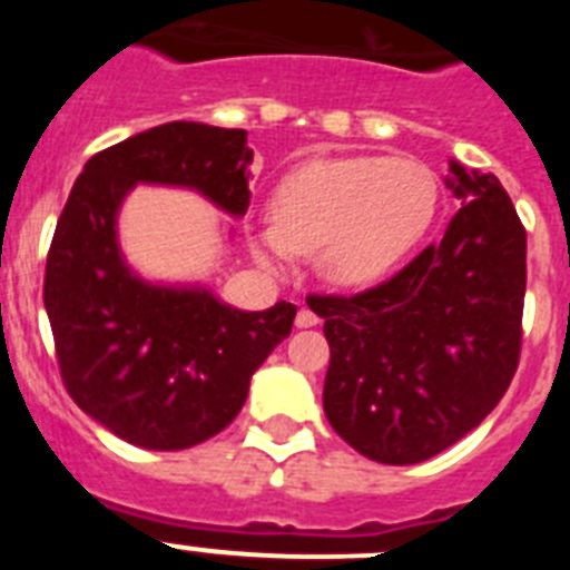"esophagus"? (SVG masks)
<instances>
[{"label":"esophagus","instance_id":"1","mask_svg":"<svg viewBox=\"0 0 570 570\" xmlns=\"http://www.w3.org/2000/svg\"><path fill=\"white\" fill-rule=\"evenodd\" d=\"M316 322H320V316L308 308H302L299 314H296V328H314Z\"/></svg>","mask_w":570,"mask_h":570}]
</instances>
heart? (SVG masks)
Instances as JSON below:
<instances>
[{"label":"heart","mask_w":570,"mask_h":570,"mask_svg":"<svg viewBox=\"0 0 570 570\" xmlns=\"http://www.w3.org/2000/svg\"><path fill=\"white\" fill-rule=\"evenodd\" d=\"M440 208V179L414 156L311 159L279 179L274 223L250 230L254 254L285 268L316 254L322 276L365 288L420 245Z\"/></svg>","instance_id":"obj_1"}]
</instances>
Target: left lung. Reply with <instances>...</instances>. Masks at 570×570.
<instances>
[{
	"mask_svg": "<svg viewBox=\"0 0 570 570\" xmlns=\"http://www.w3.org/2000/svg\"><path fill=\"white\" fill-rule=\"evenodd\" d=\"M462 203L440 245L356 296H311L331 365L322 405L367 460L416 465L471 434L520 362L525 228L493 174L448 163Z\"/></svg>",
	"mask_w": 570,
	"mask_h": 570,
	"instance_id": "8db88e82",
	"label": "left lung"
}]
</instances>
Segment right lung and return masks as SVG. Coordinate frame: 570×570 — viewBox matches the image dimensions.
Segmentation results:
<instances>
[{
  "label": "right lung",
  "instance_id": "1",
  "mask_svg": "<svg viewBox=\"0 0 570 570\" xmlns=\"http://www.w3.org/2000/svg\"><path fill=\"white\" fill-rule=\"evenodd\" d=\"M250 163L245 130L165 122L90 156L65 203L45 268L59 371L85 414L130 445L183 451L219 434L294 328L291 302L239 311L199 282H150L119 245L136 185L194 190L245 216Z\"/></svg>",
  "mask_w": 570,
  "mask_h": 570
}]
</instances>
